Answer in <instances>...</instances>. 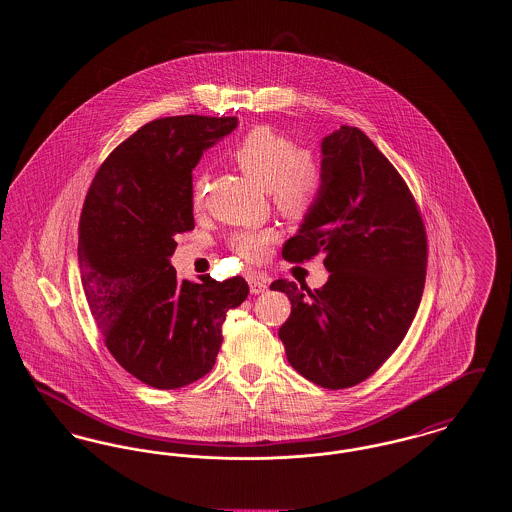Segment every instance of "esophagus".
Masks as SVG:
<instances>
[{"instance_id":"esophagus-1","label":"esophagus","mask_w":512,"mask_h":512,"mask_svg":"<svg viewBox=\"0 0 512 512\" xmlns=\"http://www.w3.org/2000/svg\"><path fill=\"white\" fill-rule=\"evenodd\" d=\"M247 282H249L251 293H255V295L267 292L268 290V278L263 276V274H259V272H249L247 274Z\"/></svg>"}]
</instances>
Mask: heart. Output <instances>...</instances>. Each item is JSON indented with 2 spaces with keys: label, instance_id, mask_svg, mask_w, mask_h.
<instances>
[{
  "label": "heart",
  "instance_id": "b5f03b06",
  "mask_svg": "<svg viewBox=\"0 0 512 512\" xmlns=\"http://www.w3.org/2000/svg\"><path fill=\"white\" fill-rule=\"evenodd\" d=\"M234 163L261 184L272 205L288 219H305L324 192V169L315 149L297 147L292 138L268 128H253L232 151ZM209 178H194L192 203L201 207ZM274 230H238L230 236V249L244 261H263L276 242Z\"/></svg>",
  "mask_w": 512,
  "mask_h": 512
}]
</instances>
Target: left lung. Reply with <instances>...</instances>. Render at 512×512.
Masks as SVG:
<instances>
[{
  "mask_svg": "<svg viewBox=\"0 0 512 512\" xmlns=\"http://www.w3.org/2000/svg\"><path fill=\"white\" fill-rule=\"evenodd\" d=\"M324 192L282 257L324 255L320 290L276 280L292 301L278 330L290 365L326 390L361 384L405 338L426 280V230L401 174L363 130L341 126L322 140Z\"/></svg>",
  "mask_w": 512,
  "mask_h": 512,
  "instance_id": "obj_1",
  "label": "left lung"
}]
</instances>
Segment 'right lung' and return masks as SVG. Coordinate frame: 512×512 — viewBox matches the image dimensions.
I'll return each mask as SVG.
<instances>
[{
	"mask_svg": "<svg viewBox=\"0 0 512 512\" xmlns=\"http://www.w3.org/2000/svg\"><path fill=\"white\" fill-rule=\"evenodd\" d=\"M236 117H165L115 147L88 190L78 224L86 301L109 353L134 378L176 390L217 361L226 313L242 305V276L178 280L174 236L194 230L192 171Z\"/></svg>",
	"mask_w": 512,
	"mask_h": 512,
	"instance_id": "1",
	"label": "right lung"
}]
</instances>
